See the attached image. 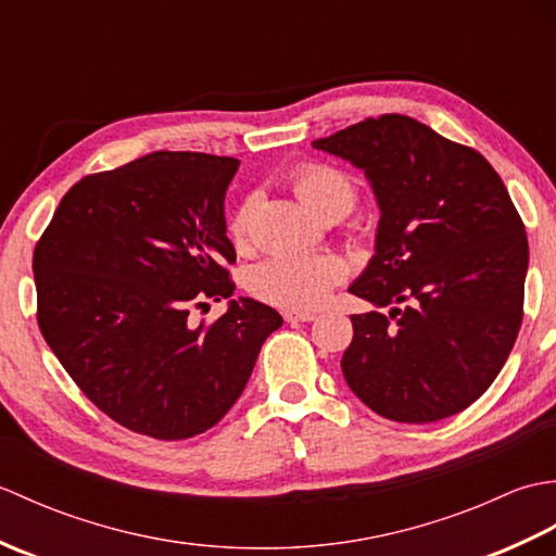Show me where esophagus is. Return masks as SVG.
<instances>
[{
    "label": "esophagus",
    "mask_w": 556,
    "mask_h": 556,
    "mask_svg": "<svg viewBox=\"0 0 556 556\" xmlns=\"http://www.w3.org/2000/svg\"><path fill=\"white\" fill-rule=\"evenodd\" d=\"M315 313H299V311H289L285 313V320L291 325H299V323H313L315 320Z\"/></svg>",
    "instance_id": "obj_1"
}]
</instances>
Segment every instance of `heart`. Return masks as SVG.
Returning a JSON list of instances; mask_svg holds the SVG:
<instances>
[{
  "mask_svg": "<svg viewBox=\"0 0 556 556\" xmlns=\"http://www.w3.org/2000/svg\"><path fill=\"white\" fill-rule=\"evenodd\" d=\"M293 191L317 217L341 219L356 205V186L344 172L327 164H303L293 174ZM255 198H245L229 219V236L236 245H245ZM346 267L332 253L320 255H269L245 271V287L260 301L289 311H311L325 301Z\"/></svg>",
  "mask_w": 556,
  "mask_h": 556,
  "instance_id": "obj_1",
  "label": "heart"
}]
</instances>
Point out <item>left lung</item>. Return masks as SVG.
<instances>
[{"instance_id":"1","label":"left lung","mask_w":556,"mask_h":556,"mask_svg":"<svg viewBox=\"0 0 556 556\" xmlns=\"http://www.w3.org/2000/svg\"><path fill=\"white\" fill-rule=\"evenodd\" d=\"M313 148L361 169L380 207L375 255L349 291L387 313L351 315L341 358L351 392L396 422L468 408L523 320L528 239L500 174L473 148L401 114Z\"/></svg>"}]
</instances>
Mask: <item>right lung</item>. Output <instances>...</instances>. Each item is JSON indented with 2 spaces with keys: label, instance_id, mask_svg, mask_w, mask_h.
I'll return each instance as SVG.
<instances>
[{
  "label": "right lung",
  "instance_id": "add662e5",
  "mask_svg": "<svg viewBox=\"0 0 556 556\" xmlns=\"http://www.w3.org/2000/svg\"><path fill=\"white\" fill-rule=\"evenodd\" d=\"M239 164L160 150L86 176L35 245L45 341L92 404L155 440H186L227 416L285 323L245 296L212 326L187 315L233 293L224 198Z\"/></svg>",
  "mask_w": 556,
  "mask_h": 556
}]
</instances>
